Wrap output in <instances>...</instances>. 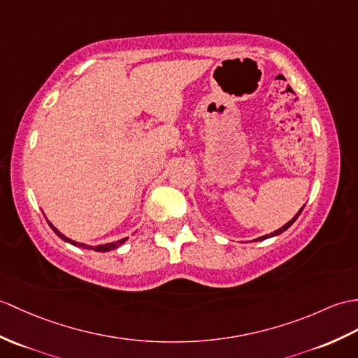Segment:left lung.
<instances>
[{
  "label": "left lung",
  "instance_id": "1",
  "mask_svg": "<svg viewBox=\"0 0 358 358\" xmlns=\"http://www.w3.org/2000/svg\"><path fill=\"white\" fill-rule=\"evenodd\" d=\"M303 207H305V206H303ZM303 207H302V209H301V210H299V212H297V215H296V217H294V218H293L292 221H288V222L285 224V226H284V227H280L279 230H276V231H273V234H270V235H265V236H261V238H257L256 241H262V239H265V238H271V236H276V235H280V234H282V231H285V230H287V229H288L289 226H292V224H293V222H294V221L297 220V217H299V215H301V213H302V210H303Z\"/></svg>",
  "mask_w": 358,
  "mask_h": 358
}]
</instances>
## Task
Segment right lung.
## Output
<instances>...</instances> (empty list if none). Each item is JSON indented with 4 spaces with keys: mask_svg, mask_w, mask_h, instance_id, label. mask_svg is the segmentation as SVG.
Segmentation results:
<instances>
[{
    "mask_svg": "<svg viewBox=\"0 0 358 358\" xmlns=\"http://www.w3.org/2000/svg\"><path fill=\"white\" fill-rule=\"evenodd\" d=\"M48 226L53 229V231L55 234L59 236L61 239H64V241H66V243H70V244H73V245H80V247H85V248H88V250H94V252H110V250H114V248H117V247H120L124 241H127V238L124 239H120V241H115V243H110V244H103V245H97V247H93V245H85V244H79V243H76V241H71L70 238H66V236H64L59 230H57L56 227H53L52 224L48 222Z\"/></svg>",
    "mask_w": 358,
    "mask_h": 358,
    "instance_id": "1",
    "label": "right lung"
}]
</instances>
